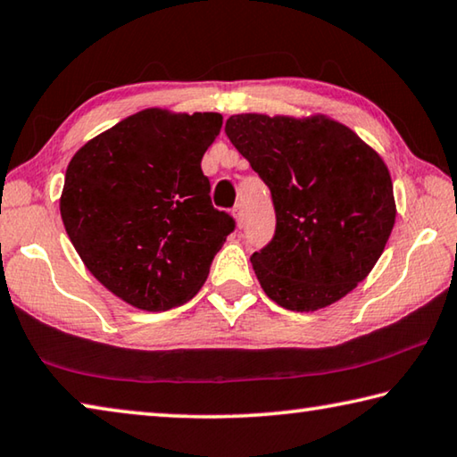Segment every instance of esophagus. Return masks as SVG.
I'll list each match as a JSON object with an SVG mask.
<instances>
[{
  "label": "esophagus",
  "mask_w": 457,
  "mask_h": 457,
  "mask_svg": "<svg viewBox=\"0 0 457 457\" xmlns=\"http://www.w3.org/2000/svg\"><path fill=\"white\" fill-rule=\"evenodd\" d=\"M231 215H234V218H236L237 226H242V223H244V205L242 204L234 205V210H231Z\"/></svg>",
  "instance_id": "34e87169"
}]
</instances>
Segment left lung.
I'll return each mask as SVG.
<instances>
[{
	"label": "left lung",
	"instance_id": "left-lung-1",
	"mask_svg": "<svg viewBox=\"0 0 457 457\" xmlns=\"http://www.w3.org/2000/svg\"><path fill=\"white\" fill-rule=\"evenodd\" d=\"M226 135L272 195L274 237L250 258L262 288L296 312L346 296L381 258L395 223L383 159L327 117L234 114Z\"/></svg>",
	"mask_w": 457,
	"mask_h": 457
}]
</instances>
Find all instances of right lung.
I'll return each mask as SVG.
<instances>
[{
    "label": "right lung",
    "instance_id": "add662e5",
    "mask_svg": "<svg viewBox=\"0 0 457 457\" xmlns=\"http://www.w3.org/2000/svg\"><path fill=\"white\" fill-rule=\"evenodd\" d=\"M221 114L146 108L88 141L66 169L60 213L90 274L141 311L187 303L234 231L201 159Z\"/></svg>",
    "mask_w": 457,
    "mask_h": 457
}]
</instances>
